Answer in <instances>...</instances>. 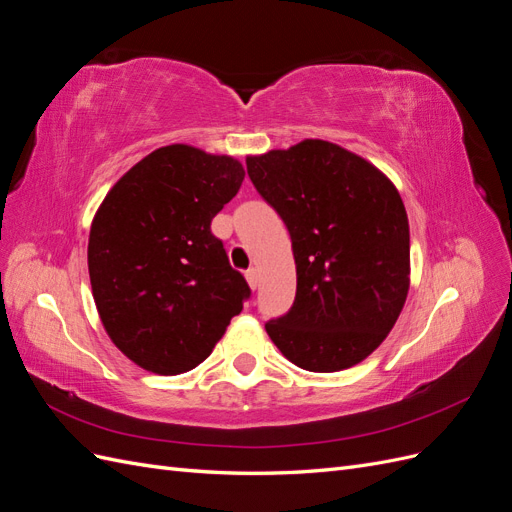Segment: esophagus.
<instances>
[{
    "instance_id": "34e87169",
    "label": "esophagus",
    "mask_w": 512,
    "mask_h": 512,
    "mask_svg": "<svg viewBox=\"0 0 512 512\" xmlns=\"http://www.w3.org/2000/svg\"><path fill=\"white\" fill-rule=\"evenodd\" d=\"M245 280H247V284H250L254 290L258 288V282H260V277H258V269H247L245 271Z\"/></svg>"
}]
</instances>
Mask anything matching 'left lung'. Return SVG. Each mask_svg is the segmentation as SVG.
<instances>
[{
	"instance_id": "8db88e82",
	"label": "left lung",
	"mask_w": 512,
	"mask_h": 512,
	"mask_svg": "<svg viewBox=\"0 0 512 512\" xmlns=\"http://www.w3.org/2000/svg\"><path fill=\"white\" fill-rule=\"evenodd\" d=\"M254 188L292 239L297 294L265 329L307 371L348 369L389 335L408 297L410 228L395 185L327 141L247 158Z\"/></svg>"
}]
</instances>
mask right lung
Here are the masks:
<instances>
[{
    "mask_svg": "<svg viewBox=\"0 0 512 512\" xmlns=\"http://www.w3.org/2000/svg\"><path fill=\"white\" fill-rule=\"evenodd\" d=\"M243 177L228 156L168 145L132 166L96 213L87 262L98 314L113 344L153 374L203 363L250 299L211 232Z\"/></svg>",
    "mask_w": 512,
    "mask_h": 512,
    "instance_id": "1",
    "label": "right lung"
}]
</instances>
